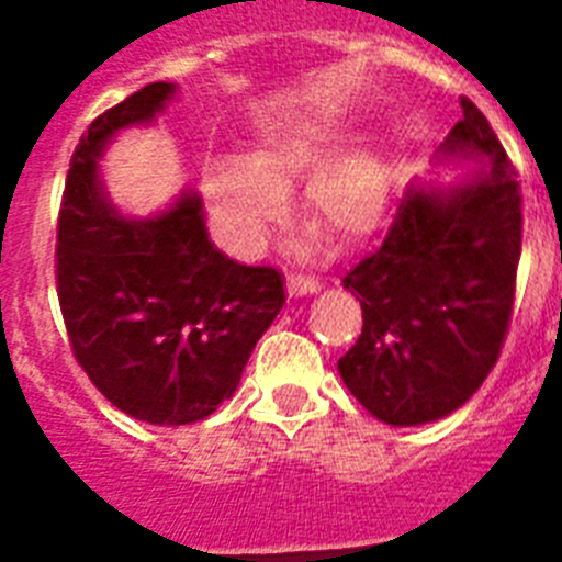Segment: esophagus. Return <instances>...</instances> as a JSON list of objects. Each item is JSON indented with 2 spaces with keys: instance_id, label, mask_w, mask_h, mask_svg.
I'll use <instances>...</instances> for the list:
<instances>
[{
  "instance_id": "obj_1",
  "label": "esophagus",
  "mask_w": 562,
  "mask_h": 562,
  "mask_svg": "<svg viewBox=\"0 0 562 562\" xmlns=\"http://www.w3.org/2000/svg\"><path fill=\"white\" fill-rule=\"evenodd\" d=\"M321 282L308 280V277H289V294L291 297H306V294H317Z\"/></svg>"
}]
</instances>
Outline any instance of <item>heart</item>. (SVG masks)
<instances>
[{"label":"heart","mask_w":562,"mask_h":562,"mask_svg":"<svg viewBox=\"0 0 562 562\" xmlns=\"http://www.w3.org/2000/svg\"><path fill=\"white\" fill-rule=\"evenodd\" d=\"M341 134L321 122L273 131L245 162L215 160L201 171V192L215 236L227 254L250 259L285 218V194L308 180L303 221L335 247H359L387 224L391 183L370 151L344 154Z\"/></svg>","instance_id":"heart-1"}]
</instances>
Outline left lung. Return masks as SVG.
<instances>
[{
	"mask_svg": "<svg viewBox=\"0 0 562 562\" xmlns=\"http://www.w3.org/2000/svg\"><path fill=\"white\" fill-rule=\"evenodd\" d=\"M437 148L475 162L454 183H414L382 247L344 289L361 303L359 341L341 356L344 384L387 426L452 414L496 364L522 254V194L493 127L470 99Z\"/></svg>",
	"mask_w": 562,
	"mask_h": 562,
	"instance_id": "obj_1",
	"label": "left lung"
}]
</instances>
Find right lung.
Segmentation results:
<instances>
[{"instance_id": "obj_1", "label": "right lung", "mask_w": 562, "mask_h": 562, "mask_svg": "<svg viewBox=\"0 0 562 562\" xmlns=\"http://www.w3.org/2000/svg\"><path fill=\"white\" fill-rule=\"evenodd\" d=\"M175 92L148 83L87 127L57 221V300L75 359L119 411L151 426H189L229 400L285 303L280 271L212 245L192 189L148 218L110 203L99 175L108 145L151 125Z\"/></svg>"}]
</instances>
